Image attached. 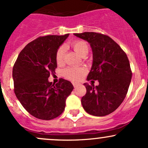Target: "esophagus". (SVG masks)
Wrapping results in <instances>:
<instances>
[{"label":"esophagus","mask_w":148,"mask_h":148,"mask_svg":"<svg viewBox=\"0 0 148 148\" xmlns=\"http://www.w3.org/2000/svg\"><path fill=\"white\" fill-rule=\"evenodd\" d=\"M72 84H73V86H74V88L77 87L79 85V83H77V82H73V83H72Z\"/></svg>","instance_id":"1"}]
</instances>
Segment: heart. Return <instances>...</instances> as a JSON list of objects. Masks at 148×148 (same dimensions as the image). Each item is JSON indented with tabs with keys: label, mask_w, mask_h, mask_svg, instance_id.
Returning <instances> with one entry per match:
<instances>
[{
	"label": "heart",
	"mask_w": 148,
	"mask_h": 148,
	"mask_svg": "<svg viewBox=\"0 0 148 148\" xmlns=\"http://www.w3.org/2000/svg\"><path fill=\"white\" fill-rule=\"evenodd\" d=\"M71 46L79 55L82 56L88 52V45L85 41L83 40H74L71 43ZM65 48L60 46L56 53V61L58 64H62L64 62ZM86 69L84 67H74L69 66L63 71V74L66 79L71 81H78L85 74Z\"/></svg>",
	"instance_id": "b5f03b06"
}]
</instances>
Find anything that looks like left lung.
Listing matches in <instances>:
<instances>
[{"label": "left lung", "mask_w": 148, "mask_h": 148, "mask_svg": "<svg viewBox=\"0 0 148 148\" xmlns=\"http://www.w3.org/2000/svg\"><path fill=\"white\" fill-rule=\"evenodd\" d=\"M86 40L91 47L92 64L87 80H98L99 85H84L86 94L82 98L85 111L103 116L110 114L124 101L132 77L127 56L108 36L84 32L74 34Z\"/></svg>", "instance_id": "left-lung-1"}]
</instances>
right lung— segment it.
<instances>
[{
  "instance_id": "right-lung-1",
  "label": "right lung",
  "mask_w": 148,
  "mask_h": 148,
  "mask_svg": "<svg viewBox=\"0 0 148 148\" xmlns=\"http://www.w3.org/2000/svg\"><path fill=\"white\" fill-rule=\"evenodd\" d=\"M69 34L39 37L28 43L12 69L14 93L24 108L39 119L50 120L64 111L66 99L74 89L71 83L60 79L56 85L48 82L57 67L56 53Z\"/></svg>"
}]
</instances>
